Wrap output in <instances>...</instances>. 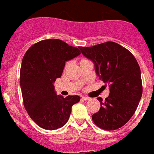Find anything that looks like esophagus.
Masks as SVG:
<instances>
[{
	"label": "esophagus",
	"mask_w": 154,
	"mask_h": 154,
	"mask_svg": "<svg viewBox=\"0 0 154 154\" xmlns=\"http://www.w3.org/2000/svg\"><path fill=\"white\" fill-rule=\"evenodd\" d=\"M82 98H83V100H85V101H88V100L90 99V98H89V97H87V96H83L82 97Z\"/></svg>",
	"instance_id": "34e87169"
}]
</instances>
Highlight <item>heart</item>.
Wrapping results in <instances>:
<instances>
[{
	"mask_svg": "<svg viewBox=\"0 0 154 154\" xmlns=\"http://www.w3.org/2000/svg\"><path fill=\"white\" fill-rule=\"evenodd\" d=\"M67 66H68V64H66V66H65V67H67Z\"/></svg>",
	"mask_w": 154,
	"mask_h": 154,
	"instance_id": "1",
	"label": "heart"
}]
</instances>
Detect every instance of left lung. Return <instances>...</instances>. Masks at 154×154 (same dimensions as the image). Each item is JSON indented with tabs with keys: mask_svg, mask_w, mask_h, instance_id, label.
Masks as SVG:
<instances>
[{
	"mask_svg": "<svg viewBox=\"0 0 154 154\" xmlns=\"http://www.w3.org/2000/svg\"><path fill=\"white\" fill-rule=\"evenodd\" d=\"M85 57L94 64L97 76L109 85V96L100 110L92 116L94 123L105 130L124 126L133 116L142 95L141 69L133 55L114 42L80 47Z\"/></svg>",
	"mask_w": 154,
	"mask_h": 154,
	"instance_id": "left-lung-1",
	"label": "left lung"
}]
</instances>
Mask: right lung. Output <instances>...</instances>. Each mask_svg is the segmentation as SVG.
Returning <instances> with one entry per match:
<instances>
[{
	"label": "right lung",
	"instance_id": "right-lung-1",
	"mask_svg": "<svg viewBox=\"0 0 154 154\" xmlns=\"http://www.w3.org/2000/svg\"><path fill=\"white\" fill-rule=\"evenodd\" d=\"M79 48L59 39L44 40L31 46L22 59L19 83L24 106L33 121L43 129L62 127L72 106L80 100L78 95H57L54 86L65 62L80 54Z\"/></svg>",
	"mask_w": 154,
	"mask_h": 154
}]
</instances>
